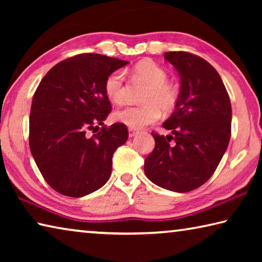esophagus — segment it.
Wrapping results in <instances>:
<instances>
[{
  "label": "esophagus",
  "instance_id": "obj_1",
  "mask_svg": "<svg viewBox=\"0 0 262 262\" xmlns=\"http://www.w3.org/2000/svg\"><path fill=\"white\" fill-rule=\"evenodd\" d=\"M136 134H137V130L133 129V128H129V129H128V135H129V137L135 136Z\"/></svg>",
  "mask_w": 262,
  "mask_h": 262
}]
</instances>
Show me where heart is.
<instances>
[{"label":"heart","mask_w":262,"mask_h":262,"mask_svg":"<svg viewBox=\"0 0 262 262\" xmlns=\"http://www.w3.org/2000/svg\"><path fill=\"white\" fill-rule=\"evenodd\" d=\"M135 77L148 85L143 97L144 105L129 106L115 113L119 122L133 129H140L156 122L164 112H172L179 100V89L168 82L165 69L154 61L143 60L134 69ZM126 75L122 70L111 73L105 81V94L111 103L121 105L125 101Z\"/></svg>","instance_id":"b5f03b06"}]
</instances>
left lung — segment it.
Instances as JSON below:
<instances>
[{"label": "left lung", "instance_id": "1", "mask_svg": "<svg viewBox=\"0 0 262 262\" xmlns=\"http://www.w3.org/2000/svg\"><path fill=\"white\" fill-rule=\"evenodd\" d=\"M164 59L180 76L174 112L163 123L171 135L152 132L155 149L144 161L149 180L162 188L185 193L214 174L231 136V103L219 73L202 57L167 52Z\"/></svg>", "mask_w": 262, "mask_h": 262}]
</instances>
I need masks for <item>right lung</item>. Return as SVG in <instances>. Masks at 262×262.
Listing matches in <instances>:
<instances>
[{
    "instance_id": "add662e5",
    "label": "right lung",
    "mask_w": 262,
    "mask_h": 262,
    "mask_svg": "<svg viewBox=\"0 0 262 262\" xmlns=\"http://www.w3.org/2000/svg\"><path fill=\"white\" fill-rule=\"evenodd\" d=\"M129 62L101 54H79L55 64L34 92L29 143L43 179L62 195L81 198L107 183L115 150L128 139L111 113L105 81ZM92 130L96 134L87 136Z\"/></svg>"
}]
</instances>
